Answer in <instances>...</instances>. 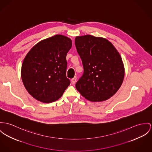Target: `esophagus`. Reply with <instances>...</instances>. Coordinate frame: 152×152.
Instances as JSON below:
<instances>
[{
    "label": "esophagus",
    "mask_w": 152,
    "mask_h": 152,
    "mask_svg": "<svg viewBox=\"0 0 152 152\" xmlns=\"http://www.w3.org/2000/svg\"><path fill=\"white\" fill-rule=\"evenodd\" d=\"M76 80H77V77L75 76V77H74L71 80V83H72V84H75L76 82Z\"/></svg>",
    "instance_id": "esophagus-1"
}]
</instances>
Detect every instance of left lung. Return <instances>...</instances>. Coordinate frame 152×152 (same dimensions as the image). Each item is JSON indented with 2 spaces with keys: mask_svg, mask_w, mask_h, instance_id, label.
<instances>
[{
  "mask_svg": "<svg viewBox=\"0 0 152 152\" xmlns=\"http://www.w3.org/2000/svg\"><path fill=\"white\" fill-rule=\"evenodd\" d=\"M75 45L84 73L77 90L92 102L106 101L115 95L124 77V66L116 48L106 39L87 35L76 36Z\"/></svg>",
  "mask_w": 152,
  "mask_h": 152,
  "instance_id": "1",
  "label": "left lung"
}]
</instances>
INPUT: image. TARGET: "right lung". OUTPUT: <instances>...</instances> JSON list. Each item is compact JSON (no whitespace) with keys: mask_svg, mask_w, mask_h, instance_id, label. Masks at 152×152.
I'll return each instance as SVG.
<instances>
[{"mask_svg":"<svg viewBox=\"0 0 152 152\" xmlns=\"http://www.w3.org/2000/svg\"><path fill=\"white\" fill-rule=\"evenodd\" d=\"M72 46L70 38L56 35L40 41L26 55L22 80L28 93L37 101L54 102L70 85L66 76V57Z\"/></svg>","mask_w":152,"mask_h":152,"instance_id":"1","label":"right lung"}]
</instances>
